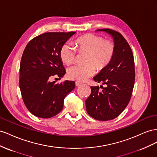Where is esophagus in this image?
<instances>
[{"label":"esophagus","mask_w":157,"mask_h":157,"mask_svg":"<svg viewBox=\"0 0 157 157\" xmlns=\"http://www.w3.org/2000/svg\"><path fill=\"white\" fill-rule=\"evenodd\" d=\"M82 83H81V82H75V86H81Z\"/></svg>","instance_id":"obj_1"}]
</instances>
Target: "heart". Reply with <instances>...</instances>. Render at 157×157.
I'll return each mask as SVG.
<instances>
[{
	"mask_svg": "<svg viewBox=\"0 0 157 157\" xmlns=\"http://www.w3.org/2000/svg\"><path fill=\"white\" fill-rule=\"evenodd\" d=\"M76 52L85 53L84 65L74 66L69 68L68 76L71 79L84 82L95 71L105 68L113 60L115 54L114 44L109 40L93 33H87L76 39L75 48L69 43L62 45L59 51L61 61L66 65L73 64Z\"/></svg>",
	"mask_w": 157,
	"mask_h": 157,
	"instance_id": "b5f03b06",
	"label": "heart"
}]
</instances>
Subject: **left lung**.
Masks as SVG:
<instances>
[{
  "label": "left lung",
  "instance_id": "8db88e82",
  "mask_svg": "<svg viewBox=\"0 0 157 157\" xmlns=\"http://www.w3.org/2000/svg\"><path fill=\"white\" fill-rule=\"evenodd\" d=\"M113 38L115 54L110 63L93 78L94 81L106 85L91 87V95L86 101V110L92 118L101 121L113 120L128 105L135 82V65L130 46L118 31L100 29Z\"/></svg>",
  "mask_w": 157,
  "mask_h": 157
}]
</instances>
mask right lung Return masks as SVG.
<instances>
[{
    "mask_svg": "<svg viewBox=\"0 0 157 157\" xmlns=\"http://www.w3.org/2000/svg\"><path fill=\"white\" fill-rule=\"evenodd\" d=\"M75 32H48L27 44L20 66V88L27 109L34 116L49 118L63 109L64 100L75 88L74 81L50 82L54 75L62 78L66 70L59 56L61 47Z\"/></svg>",
    "mask_w": 157,
    "mask_h": 157,
    "instance_id": "right-lung-1",
    "label": "right lung"
}]
</instances>
